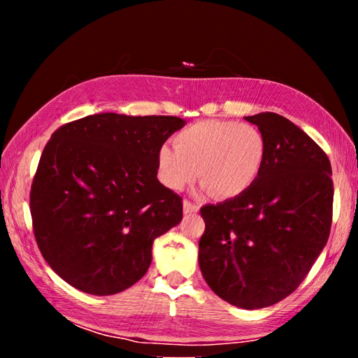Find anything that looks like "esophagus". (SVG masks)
<instances>
[{"label": "esophagus", "mask_w": 358, "mask_h": 358, "mask_svg": "<svg viewBox=\"0 0 358 358\" xmlns=\"http://www.w3.org/2000/svg\"><path fill=\"white\" fill-rule=\"evenodd\" d=\"M183 211H185V215H196L199 211V205L192 203L189 201H185L183 202Z\"/></svg>", "instance_id": "esophagus-1"}]
</instances>
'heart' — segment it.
<instances>
[{
  "label": "heart",
  "instance_id": "b5f03b06",
  "mask_svg": "<svg viewBox=\"0 0 358 358\" xmlns=\"http://www.w3.org/2000/svg\"><path fill=\"white\" fill-rule=\"evenodd\" d=\"M175 147L156 150L157 178L181 191L199 175L203 191L220 199L238 197L256 183L265 161V138L256 126L205 120L178 132Z\"/></svg>",
  "mask_w": 358,
  "mask_h": 358
}]
</instances>
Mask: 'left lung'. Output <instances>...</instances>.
<instances>
[{
	"mask_svg": "<svg viewBox=\"0 0 358 358\" xmlns=\"http://www.w3.org/2000/svg\"><path fill=\"white\" fill-rule=\"evenodd\" d=\"M265 138L262 171L250 189L201 215L199 266L210 289L243 310L290 295L330 235L331 166L322 148L273 112L246 117Z\"/></svg>",
	"mask_w": 358,
	"mask_h": 358,
	"instance_id": "1",
	"label": "left lung"
}]
</instances>
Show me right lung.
<instances>
[{"instance_id":"obj_1","label":"right lung","mask_w":358,"mask_h":358,"mask_svg":"<svg viewBox=\"0 0 358 358\" xmlns=\"http://www.w3.org/2000/svg\"><path fill=\"white\" fill-rule=\"evenodd\" d=\"M185 124L106 112L53 132L29 208L42 256L72 287L113 295L147 273L155 238L183 217L181 197L157 180L156 150Z\"/></svg>"}]
</instances>
